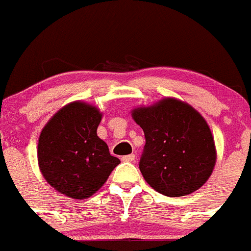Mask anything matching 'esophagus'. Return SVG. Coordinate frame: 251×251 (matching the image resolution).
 <instances>
[{
  "label": "esophagus",
  "instance_id": "34e87169",
  "mask_svg": "<svg viewBox=\"0 0 251 251\" xmlns=\"http://www.w3.org/2000/svg\"><path fill=\"white\" fill-rule=\"evenodd\" d=\"M121 160H123V162H133V160H135V154L124 155V157H121Z\"/></svg>",
  "mask_w": 251,
  "mask_h": 251
}]
</instances>
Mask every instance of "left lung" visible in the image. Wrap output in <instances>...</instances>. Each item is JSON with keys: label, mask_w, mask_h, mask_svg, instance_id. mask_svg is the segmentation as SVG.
<instances>
[{"label": "left lung", "mask_w": 251, "mask_h": 251, "mask_svg": "<svg viewBox=\"0 0 251 251\" xmlns=\"http://www.w3.org/2000/svg\"><path fill=\"white\" fill-rule=\"evenodd\" d=\"M131 115L146 137L140 170L155 191L179 198L207 181L217 151L210 126L195 108L168 97L135 108Z\"/></svg>", "instance_id": "left-lung-1"}]
</instances>
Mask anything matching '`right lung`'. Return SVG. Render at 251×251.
I'll use <instances>...</instances> for the list:
<instances>
[{
	"label": "right lung",
	"instance_id": "right-lung-1",
	"mask_svg": "<svg viewBox=\"0 0 251 251\" xmlns=\"http://www.w3.org/2000/svg\"><path fill=\"white\" fill-rule=\"evenodd\" d=\"M101 118L96 105L76 100L62 106L41 130L39 169L58 193L76 200L91 198L120 163L97 135Z\"/></svg>",
	"mask_w": 251,
	"mask_h": 251
}]
</instances>
